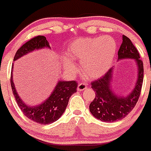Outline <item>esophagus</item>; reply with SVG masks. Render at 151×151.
Instances as JSON below:
<instances>
[{
    "label": "esophagus",
    "instance_id": "1",
    "mask_svg": "<svg viewBox=\"0 0 151 151\" xmlns=\"http://www.w3.org/2000/svg\"><path fill=\"white\" fill-rule=\"evenodd\" d=\"M87 88H88V85H87L86 83H79L78 85V91H85V89H87Z\"/></svg>",
    "mask_w": 151,
    "mask_h": 151
}]
</instances>
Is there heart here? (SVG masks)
Returning <instances> with one entry per match:
<instances>
[{"mask_svg":"<svg viewBox=\"0 0 151 151\" xmlns=\"http://www.w3.org/2000/svg\"><path fill=\"white\" fill-rule=\"evenodd\" d=\"M117 52V45L110 37L78 39L68 48V54L73 60L81 62L83 71L91 78H99L112 63ZM66 71L74 73L77 66L67 55L62 58Z\"/></svg>","mask_w":151,"mask_h":151,"instance_id":"heart-1","label":"heart"}]
</instances>
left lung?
<instances>
[{"mask_svg":"<svg viewBox=\"0 0 151 151\" xmlns=\"http://www.w3.org/2000/svg\"><path fill=\"white\" fill-rule=\"evenodd\" d=\"M118 60L133 59L137 64L138 78L132 92L126 96L117 95L111 87L114 68L109 69L103 76L91 83L96 96L90 104L93 116L104 122H114L121 120L133 109L139 100L144 78L143 62L139 53L131 40L123 35V42L118 51Z\"/></svg>","mask_w":151,"mask_h":151,"instance_id":"left-lung-1","label":"left lung"}]
</instances>
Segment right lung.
<instances>
[{"label": "right lung", "instance_id": "1", "mask_svg": "<svg viewBox=\"0 0 151 151\" xmlns=\"http://www.w3.org/2000/svg\"><path fill=\"white\" fill-rule=\"evenodd\" d=\"M51 48L49 42L44 36H37L34 37L18 49L13 59V61L22 58L34 50L41 48ZM13 63L11 72V88L18 106L24 113V115L33 121L40 124H48L58 120L63 114L70 96L76 92L78 83L76 81H59L52 91L51 95L44 100L41 104L35 106L27 105L19 96L15 88L12 78Z\"/></svg>", "mask_w": 151, "mask_h": 151}]
</instances>
